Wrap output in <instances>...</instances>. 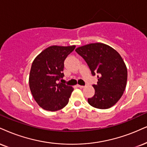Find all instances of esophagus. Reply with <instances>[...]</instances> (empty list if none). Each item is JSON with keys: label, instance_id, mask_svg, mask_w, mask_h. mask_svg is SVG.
Segmentation results:
<instances>
[{"label": "esophagus", "instance_id": "1", "mask_svg": "<svg viewBox=\"0 0 147 147\" xmlns=\"http://www.w3.org/2000/svg\"><path fill=\"white\" fill-rule=\"evenodd\" d=\"M77 86L78 88H82L84 87V86H82V85H79V84H78Z\"/></svg>", "mask_w": 147, "mask_h": 147}]
</instances>
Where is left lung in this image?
<instances>
[{
    "label": "left lung",
    "mask_w": 147,
    "mask_h": 147,
    "mask_svg": "<svg viewBox=\"0 0 147 147\" xmlns=\"http://www.w3.org/2000/svg\"><path fill=\"white\" fill-rule=\"evenodd\" d=\"M76 52L87 63L91 74H97L93 84L95 95L88 99L90 106L108 109L120 99L126 87L127 70L122 57L115 49L101 43H90Z\"/></svg>",
    "instance_id": "1"
}]
</instances>
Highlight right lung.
<instances>
[{
    "label": "right lung",
    "instance_id": "1",
    "mask_svg": "<svg viewBox=\"0 0 147 147\" xmlns=\"http://www.w3.org/2000/svg\"><path fill=\"white\" fill-rule=\"evenodd\" d=\"M75 48V46H50L32 62L29 75L30 89L36 102L43 109L57 111L68 104L74 88L61 79L64 76L65 60Z\"/></svg>",
    "mask_w": 147,
    "mask_h": 147
}]
</instances>
